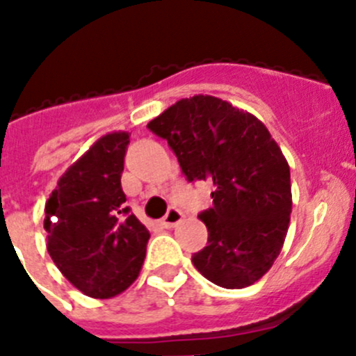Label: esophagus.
Returning a JSON list of instances; mask_svg holds the SVG:
<instances>
[{"label":"esophagus","mask_w":356,"mask_h":356,"mask_svg":"<svg viewBox=\"0 0 356 356\" xmlns=\"http://www.w3.org/2000/svg\"><path fill=\"white\" fill-rule=\"evenodd\" d=\"M181 218H183L181 211L177 209V207H170L166 213V216L161 220V225H163L164 228H173V227H177L179 221H181Z\"/></svg>","instance_id":"obj_1"}]
</instances>
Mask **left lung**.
<instances>
[{"label":"left lung","instance_id":"obj_1","mask_svg":"<svg viewBox=\"0 0 356 356\" xmlns=\"http://www.w3.org/2000/svg\"><path fill=\"white\" fill-rule=\"evenodd\" d=\"M147 128L168 140L188 181H213V207L199 220L207 245L192 263L207 280L242 289L280 254L293 209L291 171L266 126L211 95L181 98Z\"/></svg>","mask_w":356,"mask_h":356}]
</instances>
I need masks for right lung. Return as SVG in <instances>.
<instances>
[{"label": "right lung", "instance_id": "right-lung-1", "mask_svg": "<svg viewBox=\"0 0 356 356\" xmlns=\"http://www.w3.org/2000/svg\"><path fill=\"white\" fill-rule=\"evenodd\" d=\"M129 133L98 138L57 183L44 206L47 249L62 275L95 299L136 280L150 234L129 213L121 186Z\"/></svg>", "mask_w": 356, "mask_h": 356}]
</instances>
